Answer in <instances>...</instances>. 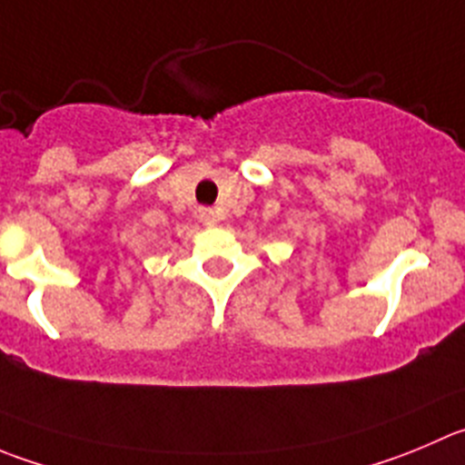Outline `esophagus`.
Wrapping results in <instances>:
<instances>
[{"mask_svg":"<svg viewBox=\"0 0 465 465\" xmlns=\"http://www.w3.org/2000/svg\"><path fill=\"white\" fill-rule=\"evenodd\" d=\"M198 216H201V221H203V223H205V225H214L216 221H219V219H216V212L212 210V207H201V212H198Z\"/></svg>","mask_w":465,"mask_h":465,"instance_id":"34e87169","label":"esophagus"}]
</instances>
